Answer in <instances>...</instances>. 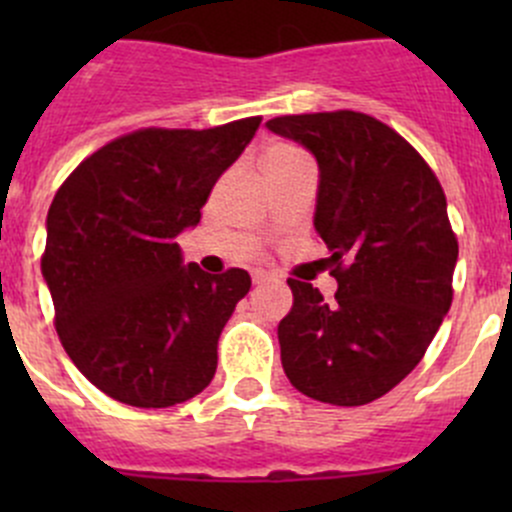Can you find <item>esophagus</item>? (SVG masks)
I'll use <instances>...</instances> for the list:
<instances>
[{
	"instance_id": "obj_1",
	"label": "esophagus",
	"mask_w": 512,
	"mask_h": 512,
	"mask_svg": "<svg viewBox=\"0 0 512 512\" xmlns=\"http://www.w3.org/2000/svg\"><path fill=\"white\" fill-rule=\"evenodd\" d=\"M272 280H275V275H270V272H265V270L252 272V282H255V285H267V282H272Z\"/></svg>"
}]
</instances>
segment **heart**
<instances>
[{
	"label": "heart",
	"mask_w": 512,
	"mask_h": 512,
	"mask_svg": "<svg viewBox=\"0 0 512 512\" xmlns=\"http://www.w3.org/2000/svg\"><path fill=\"white\" fill-rule=\"evenodd\" d=\"M297 156H302V153L294 151V148H289V146H277L267 153V158H297Z\"/></svg>",
	"instance_id": "1"
}]
</instances>
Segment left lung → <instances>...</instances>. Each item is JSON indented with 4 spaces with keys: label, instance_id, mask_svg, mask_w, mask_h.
<instances>
[{
    "label": "left lung",
    "instance_id": "8db88e82",
    "mask_svg": "<svg viewBox=\"0 0 512 512\" xmlns=\"http://www.w3.org/2000/svg\"><path fill=\"white\" fill-rule=\"evenodd\" d=\"M267 128L317 160L314 230L339 285L327 304L309 282L287 280L282 369L309 399L364 406L416 369L451 309L458 242L446 195L426 160L366 113L280 116Z\"/></svg>",
    "mask_w": 512,
    "mask_h": 512
}]
</instances>
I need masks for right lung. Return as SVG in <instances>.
Wrapping results in <instances>:
<instances>
[{
  "label": "right lung",
  "mask_w": 512,
  "mask_h": 512,
  "mask_svg": "<svg viewBox=\"0 0 512 512\" xmlns=\"http://www.w3.org/2000/svg\"><path fill=\"white\" fill-rule=\"evenodd\" d=\"M260 116L205 131L143 128L66 178L46 215L41 275L76 369L138 409L183 404L213 381L218 339L250 292L245 270L208 275L175 237L200 223Z\"/></svg>",
  "instance_id": "1"
}]
</instances>
